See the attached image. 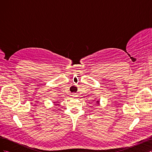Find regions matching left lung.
Returning <instances> with one entry per match:
<instances>
[{
	"instance_id": "obj_1",
	"label": "left lung",
	"mask_w": 152,
	"mask_h": 152,
	"mask_svg": "<svg viewBox=\"0 0 152 152\" xmlns=\"http://www.w3.org/2000/svg\"><path fill=\"white\" fill-rule=\"evenodd\" d=\"M99 102H97V104H99Z\"/></svg>"
}]
</instances>
